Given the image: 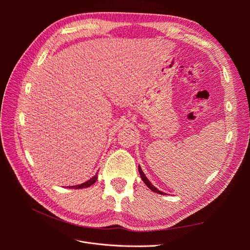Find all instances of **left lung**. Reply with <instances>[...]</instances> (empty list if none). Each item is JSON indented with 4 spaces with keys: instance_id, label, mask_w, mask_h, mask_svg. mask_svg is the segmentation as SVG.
I'll use <instances>...</instances> for the list:
<instances>
[{
    "instance_id": "1",
    "label": "left lung",
    "mask_w": 250,
    "mask_h": 250,
    "mask_svg": "<svg viewBox=\"0 0 250 250\" xmlns=\"http://www.w3.org/2000/svg\"><path fill=\"white\" fill-rule=\"evenodd\" d=\"M139 172H140V175H141V177H142V179H143V181H144V183H145V185L150 188V190L151 191H153L154 193H157V194H161V195H164V193L163 192H161L160 190H158V188H156L152 184H151L150 183V181H149V179L146 177V175H145V174H144V172H143V170H142V168L140 167V166H139Z\"/></svg>"
}]
</instances>
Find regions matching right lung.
Returning a JSON list of instances; mask_svg holds the SVG:
<instances>
[{"instance_id": "add662e5", "label": "right lung", "mask_w": 250, "mask_h": 250, "mask_svg": "<svg viewBox=\"0 0 250 250\" xmlns=\"http://www.w3.org/2000/svg\"><path fill=\"white\" fill-rule=\"evenodd\" d=\"M97 178H98V174H96L94 177H92L90 179H88L87 181H85V183H83L81 185H77V186H72L71 188H88V187H90V186L94 185L96 183Z\"/></svg>"}]
</instances>
